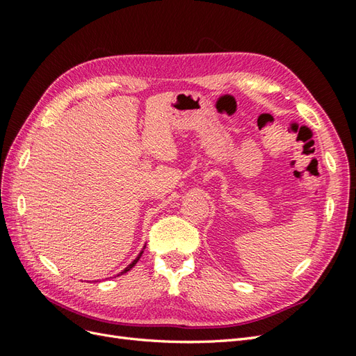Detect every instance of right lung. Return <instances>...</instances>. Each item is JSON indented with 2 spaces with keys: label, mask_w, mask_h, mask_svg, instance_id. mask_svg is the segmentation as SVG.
Masks as SVG:
<instances>
[{
  "label": "right lung",
  "mask_w": 356,
  "mask_h": 356,
  "mask_svg": "<svg viewBox=\"0 0 356 356\" xmlns=\"http://www.w3.org/2000/svg\"><path fill=\"white\" fill-rule=\"evenodd\" d=\"M144 250H145V246H144V248H143V251H141V252H139V254H138V257H136V258H135V260H134V261H132V263H131V264H129V266H127V267H126V268H124V270H123V272H120V273H118V275H117V276H120V275H123V273H126V272H129V270H131V268H132V267H134V266H135V264H136V263H138V260H139V258H141V255H143V252H144Z\"/></svg>",
  "instance_id": "add662e5"
}]
</instances>
